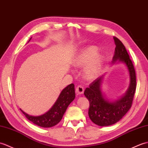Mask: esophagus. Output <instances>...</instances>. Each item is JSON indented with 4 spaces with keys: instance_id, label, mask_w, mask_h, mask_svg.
I'll use <instances>...</instances> for the list:
<instances>
[{
    "instance_id": "1",
    "label": "esophagus",
    "mask_w": 148,
    "mask_h": 148,
    "mask_svg": "<svg viewBox=\"0 0 148 148\" xmlns=\"http://www.w3.org/2000/svg\"><path fill=\"white\" fill-rule=\"evenodd\" d=\"M84 87L82 86V85H78L76 88V93L78 95H80L84 93Z\"/></svg>"
}]
</instances>
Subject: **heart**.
Returning <instances> with one entry per match:
<instances>
[{"mask_svg":"<svg viewBox=\"0 0 148 148\" xmlns=\"http://www.w3.org/2000/svg\"><path fill=\"white\" fill-rule=\"evenodd\" d=\"M103 63V57L98 54L97 48L89 46L81 51L74 60L73 64L77 68L85 66L83 70V76L86 80H91L99 75Z\"/></svg>","mask_w":148,"mask_h":148,"instance_id":"heart-1","label":"heart"}]
</instances>
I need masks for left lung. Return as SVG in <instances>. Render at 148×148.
I'll return each mask as SVG.
<instances>
[{
    "label": "left lung",
    "instance_id": "left-lung-1",
    "mask_svg": "<svg viewBox=\"0 0 148 148\" xmlns=\"http://www.w3.org/2000/svg\"><path fill=\"white\" fill-rule=\"evenodd\" d=\"M113 39L116 47L113 63L119 60L125 64L129 71L130 85L126 93L114 101H110L103 96L101 85L104 75L96 78L89 87L85 88L84 95L90 103L88 116L93 123L99 126H109L122 119L132 106L136 89V75L132 62L122 42L115 37Z\"/></svg>",
    "mask_w": 148,
    "mask_h": 148
}]
</instances>
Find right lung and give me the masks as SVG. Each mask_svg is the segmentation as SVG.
Listing matches in <instances>:
<instances>
[{
  "instance_id": "1",
  "label": "right lung",
  "mask_w": 148,
  "mask_h": 148,
  "mask_svg": "<svg viewBox=\"0 0 148 148\" xmlns=\"http://www.w3.org/2000/svg\"><path fill=\"white\" fill-rule=\"evenodd\" d=\"M75 97V85L71 84L61 91L53 106L42 115L37 116L29 115L22 110H20L28 120L37 125L44 128L51 127L57 125L61 120L69 104L74 100Z\"/></svg>"
}]
</instances>
